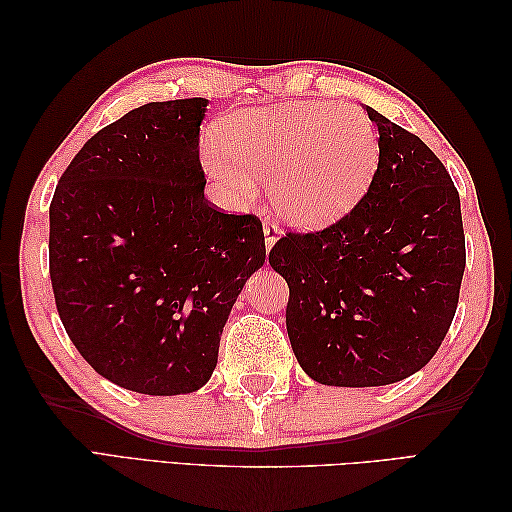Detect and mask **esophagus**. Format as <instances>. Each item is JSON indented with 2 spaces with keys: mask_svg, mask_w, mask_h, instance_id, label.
Returning a JSON list of instances; mask_svg holds the SVG:
<instances>
[{
  "mask_svg": "<svg viewBox=\"0 0 512 512\" xmlns=\"http://www.w3.org/2000/svg\"><path fill=\"white\" fill-rule=\"evenodd\" d=\"M279 237H281V228L277 226V222H275V220H270V217H266V220H264V239H266V248H268V250L273 248Z\"/></svg>",
  "mask_w": 512,
  "mask_h": 512,
  "instance_id": "1",
  "label": "esophagus"
}]
</instances>
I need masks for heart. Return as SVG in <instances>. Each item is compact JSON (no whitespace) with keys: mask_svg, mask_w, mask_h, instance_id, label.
I'll return each mask as SVG.
<instances>
[{"mask_svg":"<svg viewBox=\"0 0 512 512\" xmlns=\"http://www.w3.org/2000/svg\"><path fill=\"white\" fill-rule=\"evenodd\" d=\"M220 151L204 156L211 178L248 202L255 180L270 182V195L286 220L321 226L339 220L361 200L378 167V134L365 112L321 101L248 110L220 129Z\"/></svg>","mask_w":512,"mask_h":512,"instance_id":"heart-1","label":"heart"}]
</instances>
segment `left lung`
Segmentation results:
<instances>
[{"label": "left lung", "instance_id": "left-lung-1", "mask_svg": "<svg viewBox=\"0 0 512 512\" xmlns=\"http://www.w3.org/2000/svg\"><path fill=\"white\" fill-rule=\"evenodd\" d=\"M378 167L339 222L288 233L268 255L286 279V328L303 372L321 385L380 387L438 352L466 264L460 195L438 156L367 107Z\"/></svg>", "mask_w": 512, "mask_h": 512}]
</instances>
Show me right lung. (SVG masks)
<instances>
[{"label":"right lung","instance_id":"right-lung-1","mask_svg":"<svg viewBox=\"0 0 512 512\" xmlns=\"http://www.w3.org/2000/svg\"><path fill=\"white\" fill-rule=\"evenodd\" d=\"M206 99L147 103L74 156L50 204V279L65 332L103 378L149 396L209 383L246 279L255 215L204 198Z\"/></svg>","mask_w":512,"mask_h":512}]
</instances>
